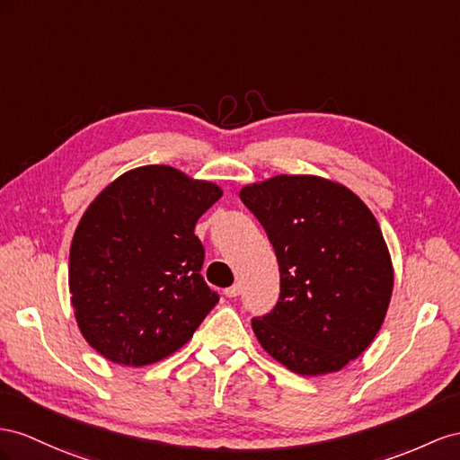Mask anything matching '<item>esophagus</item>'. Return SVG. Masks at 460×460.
I'll list each match as a JSON object with an SVG mask.
<instances>
[{"label":"esophagus","instance_id":"34e87169","mask_svg":"<svg viewBox=\"0 0 460 460\" xmlns=\"http://www.w3.org/2000/svg\"><path fill=\"white\" fill-rule=\"evenodd\" d=\"M239 291H241V288H239L237 284H234V286L227 288V289H226V291H223V293H226V297L233 299V297H237V296H239Z\"/></svg>","mask_w":460,"mask_h":460}]
</instances>
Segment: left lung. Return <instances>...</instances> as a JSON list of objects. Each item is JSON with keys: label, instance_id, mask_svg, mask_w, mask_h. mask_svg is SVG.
I'll list each match as a JSON object with an SVG mask.
<instances>
[{"label": "left lung", "instance_id": "obj_1", "mask_svg": "<svg viewBox=\"0 0 460 460\" xmlns=\"http://www.w3.org/2000/svg\"><path fill=\"white\" fill-rule=\"evenodd\" d=\"M279 266L274 309L252 319L262 348L299 375L340 371L367 348L393 296L391 254L375 216L346 186L279 174L244 186Z\"/></svg>", "mask_w": 460, "mask_h": 460}]
</instances>
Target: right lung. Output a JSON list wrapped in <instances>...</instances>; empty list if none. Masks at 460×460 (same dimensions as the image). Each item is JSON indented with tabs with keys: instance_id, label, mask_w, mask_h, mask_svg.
Masks as SVG:
<instances>
[{
	"instance_id": "obj_1",
	"label": "right lung",
	"mask_w": 460,
	"mask_h": 460,
	"mask_svg": "<svg viewBox=\"0 0 460 460\" xmlns=\"http://www.w3.org/2000/svg\"><path fill=\"white\" fill-rule=\"evenodd\" d=\"M221 194L147 164L118 176L89 206L69 251V291L79 331L101 356L134 367L161 361L216 307L194 227Z\"/></svg>"
}]
</instances>
